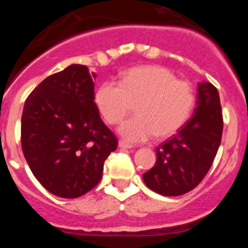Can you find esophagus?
<instances>
[{
  "label": "esophagus",
  "mask_w": 248,
  "mask_h": 248,
  "mask_svg": "<svg viewBox=\"0 0 248 248\" xmlns=\"http://www.w3.org/2000/svg\"><path fill=\"white\" fill-rule=\"evenodd\" d=\"M119 146L122 147V149H132V147H133V145L129 144V142H127L126 140H119Z\"/></svg>",
  "instance_id": "1"
}]
</instances>
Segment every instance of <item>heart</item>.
Wrapping results in <instances>:
<instances>
[{"mask_svg": "<svg viewBox=\"0 0 248 248\" xmlns=\"http://www.w3.org/2000/svg\"><path fill=\"white\" fill-rule=\"evenodd\" d=\"M94 102L102 116L116 124L137 104V115L126 120L119 132L128 141H145L157 134L168 138L187 122L196 103L189 82L177 80L161 66L137 67L120 80L104 81L97 87Z\"/></svg>", "mask_w": 248, "mask_h": 248, "instance_id": "b5f03b06", "label": "heart"}]
</instances>
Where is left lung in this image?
Here are the masks:
<instances>
[{
  "label": "left lung",
  "mask_w": 248,
  "mask_h": 248,
  "mask_svg": "<svg viewBox=\"0 0 248 248\" xmlns=\"http://www.w3.org/2000/svg\"><path fill=\"white\" fill-rule=\"evenodd\" d=\"M223 132L219 94L210 82L198 85L196 111L175 136L156 149L145 185L162 196H181L196 188L211 168Z\"/></svg>",
  "instance_id": "8db88e82"
}]
</instances>
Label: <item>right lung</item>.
Listing matches in <instances>:
<instances>
[{"instance_id": "obj_1", "label": "right lung", "mask_w": 248, "mask_h": 248, "mask_svg": "<svg viewBox=\"0 0 248 248\" xmlns=\"http://www.w3.org/2000/svg\"><path fill=\"white\" fill-rule=\"evenodd\" d=\"M93 89L87 67L71 64L46 78L25 101L22 152L42 186L61 198H78L96 187L104 161L117 147L116 136L99 116Z\"/></svg>"}]
</instances>
